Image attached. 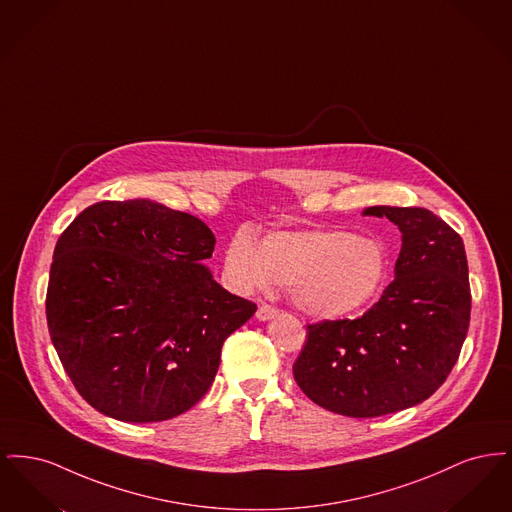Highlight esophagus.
I'll return each mask as SVG.
<instances>
[{"mask_svg":"<svg viewBox=\"0 0 512 512\" xmlns=\"http://www.w3.org/2000/svg\"><path fill=\"white\" fill-rule=\"evenodd\" d=\"M276 313H278L276 307H272V305H268V303H261L259 309H257V318H259V320H270V318L276 317Z\"/></svg>","mask_w":512,"mask_h":512,"instance_id":"34e87169","label":"esophagus"}]
</instances>
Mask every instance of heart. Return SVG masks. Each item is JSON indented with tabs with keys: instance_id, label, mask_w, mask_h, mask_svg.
Instances as JSON below:
<instances>
[{
	"instance_id": "heart-1",
	"label": "heart",
	"mask_w": 512,
	"mask_h": 512,
	"mask_svg": "<svg viewBox=\"0 0 512 512\" xmlns=\"http://www.w3.org/2000/svg\"><path fill=\"white\" fill-rule=\"evenodd\" d=\"M224 272L240 292L288 286L307 315L340 318L361 309L380 290L386 251L372 238L336 228L272 232L259 244L238 232L226 247Z\"/></svg>"
}]
</instances>
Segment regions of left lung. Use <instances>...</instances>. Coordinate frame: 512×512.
Wrapping results in <instances>:
<instances>
[{"instance_id":"1","label":"left lung","mask_w":512,"mask_h":512,"mask_svg":"<svg viewBox=\"0 0 512 512\" xmlns=\"http://www.w3.org/2000/svg\"><path fill=\"white\" fill-rule=\"evenodd\" d=\"M403 234L395 278L361 317L307 324L293 363L303 393L332 413L372 418L428 399L461 355L470 324L463 238L424 207H368Z\"/></svg>"}]
</instances>
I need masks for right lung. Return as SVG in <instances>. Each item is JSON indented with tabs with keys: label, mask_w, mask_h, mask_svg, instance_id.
<instances>
[{
	"label": "right lung",
	"mask_w": 512,
	"mask_h": 512,
	"mask_svg": "<svg viewBox=\"0 0 512 512\" xmlns=\"http://www.w3.org/2000/svg\"><path fill=\"white\" fill-rule=\"evenodd\" d=\"M215 236L149 201H99L59 236L49 268V336L76 391L122 422L192 409L224 340L257 311L211 276Z\"/></svg>",
	"instance_id": "right-lung-1"
}]
</instances>
